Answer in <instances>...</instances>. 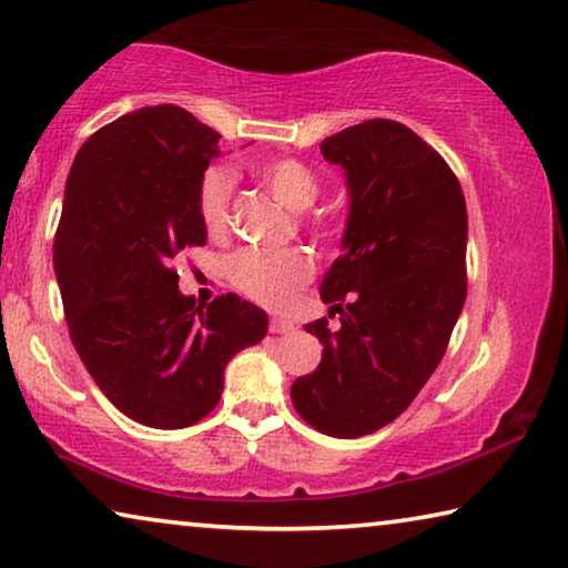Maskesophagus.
Here are the masks:
<instances>
[{
	"mask_svg": "<svg viewBox=\"0 0 568 568\" xmlns=\"http://www.w3.org/2000/svg\"><path fill=\"white\" fill-rule=\"evenodd\" d=\"M268 329H272V333H276V335H292L296 327H294V322H290V320L272 317V325H268Z\"/></svg>",
	"mask_w": 568,
	"mask_h": 568,
	"instance_id": "34e87169",
	"label": "esophagus"
}]
</instances>
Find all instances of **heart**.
Here are the masks:
<instances>
[{
    "label": "heart",
    "mask_w": 568,
    "mask_h": 568,
    "mask_svg": "<svg viewBox=\"0 0 568 568\" xmlns=\"http://www.w3.org/2000/svg\"><path fill=\"white\" fill-rule=\"evenodd\" d=\"M256 178L278 203L290 211H307L320 197V178L310 164L294 156H272L261 160L256 168ZM235 178L225 164H211L203 170L195 187V211L200 225L213 235L223 239L231 231V205H233ZM322 235H329L333 229L327 223H312ZM314 274L312 258L300 248L264 251V248H243L229 258V278L231 284L248 300L264 307H286L294 294L310 282Z\"/></svg>",
    "instance_id": "1"
}]
</instances>
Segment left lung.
Here are the masks:
<instances>
[{
	"mask_svg": "<svg viewBox=\"0 0 568 568\" xmlns=\"http://www.w3.org/2000/svg\"><path fill=\"white\" fill-rule=\"evenodd\" d=\"M320 152L351 190L343 256L320 284L339 329L304 325L325 353L292 404L317 432L355 439L404 414L447 353L467 296V205L444 156L398 121L347 126Z\"/></svg>",
	"mask_w": 568,
	"mask_h": 568,
	"instance_id": "1",
	"label": "left lung"
}]
</instances>
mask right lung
I'll list each match as a JSON object with an SVG mask.
<instances>
[{
  "mask_svg": "<svg viewBox=\"0 0 568 568\" xmlns=\"http://www.w3.org/2000/svg\"><path fill=\"white\" fill-rule=\"evenodd\" d=\"M217 139L172 103L111 121L75 154L52 243L85 371L121 414L154 429L211 414L225 365L268 329L266 312L241 296L195 304L178 290L172 261L207 241L195 187Z\"/></svg>",
  "mask_w": 568,
  "mask_h": 568,
  "instance_id": "right-lung-1",
  "label": "right lung"
}]
</instances>
